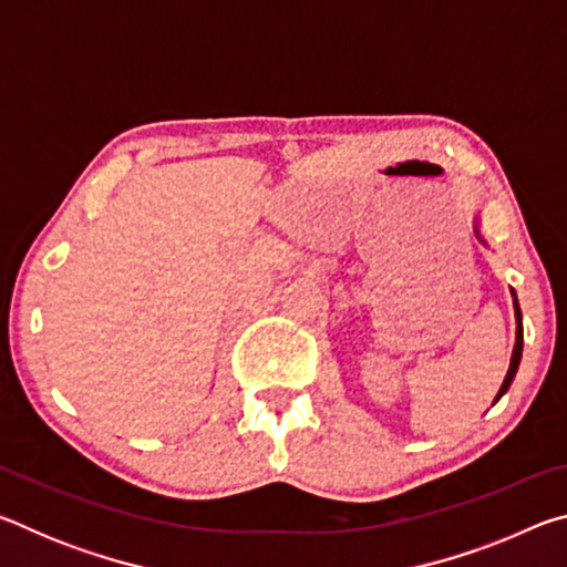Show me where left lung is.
I'll return each instance as SVG.
<instances>
[{
    "instance_id": "8db88e82",
    "label": "left lung",
    "mask_w": 567,
    "mask_h": 567,
    "mask_svg": "<svg viewBox=\"0 0 567 567\" xmlns=\"http://www.w3.org/2000/svg\"><path fill=\"white\" fill-rule=\"evenodd\" d=\"M515 318H517V340H515L511 370H507V375H505V380H503V388H501V392H497L495 400H501L503 392H505L507 388H511V382H513L515 372H517V364H520V354H523V315H520V307H517V300H515Z\"/></svg>"
}]
</instances>
